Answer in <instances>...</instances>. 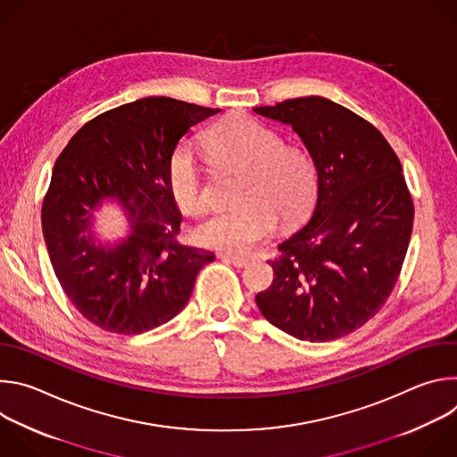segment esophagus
<instances>
[{"instance_id": "obj_1", "label": "esophagus", "mask_w": 457, "mask_h": 457, "mask_svg": "<svg viewBox=\"0 0 457 457\" xmlns=\"http://www.w3.org/2000/svg\"><path fill=\"white\" fill-rule=\"evenodd\" d=\"M220 260H224L228 264H233L235 268H245L249 264V258L235 256V254H220Z\"/></svg>"}]
</instances>
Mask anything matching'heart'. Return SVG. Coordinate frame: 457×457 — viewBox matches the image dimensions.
I'll return each instance as SVG.
<instances>
[{"label": "heart", "instance_id": "obj_1", "mask_svg": "<svg viewBox=\"0 0 457 457\" xmlns=\"http://www.w3.org/2000/svg\"><path fill=\"white\" fill-rule=\"evenodd\" d=\"M204 146L215 162L242 171V179L235 193L238 206L195 226L193 238L201 245L231 254L247 253L275 231L277 215L295 222L312 206L318 193L312 157L302 148L286 146L271 126L237 113L208 129ZM166 186L182 213L197 215L204 210L203 171L187 145L170 155Z\"/></svg>", "mask_w": 457, "mask_h": 457}]
</instances>
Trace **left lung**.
Here are the masks:
<instances>
[{
	"instance_id": "obj_1",
	"label": "left lung",
	"mask_w": 457,
	"mask_h": 457,
	"mask_svg": "<svg viewBox=\"0 0 457 457\" xmlns=\"http://www.w3.org/2000/svg\"><path fill=\"white\" fill-rule=\"evenodd\" d=\"M289 124L318 168L311 220L278 245L256 305L284 333L331 342L367 323L393 293L414 206L402 162L369 120L320 96L253 108Z\"/></svg>"
}]
</instances>
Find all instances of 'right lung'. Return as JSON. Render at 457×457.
<instances>
[{"label": "right lung", "mask_w": 457, "mask_h": 457, "mask_svg": "<svg viewBox=\"0 0 457 457\" xmlns=\"http://www.w3.org/2000/svg\"><path fill=\"white\" fill-rule=\"evenodd\" d=\"M217 108L145 97L88 120L57 157L41 224L54 273L72 305L103 331L141 335L177 316L208 249L177 240L182 215L166 186L168 159ZM106 200L127 213L130 233L103 245L91 231Z\"/></svg>", "instance_id": "right-lung-1"}]
</instances>
